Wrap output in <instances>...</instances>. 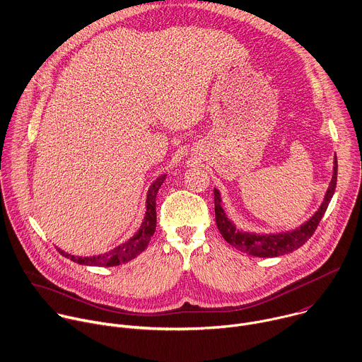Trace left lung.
Wrapping results in <instances>:
<instances>
[{
  "mask_svg": "<svg viewBox=\"0 0 362 362\" xmlns=\"http://www.w3.org/2000/svg\"><path fill=\"white\" fill-rule=\"evenodd\" d=\"M337 156H334V173L324 196V200L318 210L300 227H296L290 231L281 233H249L245 230L235 228V224L227 217L224 209L221 207V197L220 192L214 189V213H216V224L223 235V238L228 245L235 247L237 250L247 253L255 257H279L283 255L293 253L294 250L300 249L307 240L314 234L317 226L320 224L331 197L335 192L337 186Z\"/></svg>",
  "mask_w": 362,
  "mask_h": 362,
  "instance_id": "left-lung-1",
  "label": "left lung"
}]
</instances>
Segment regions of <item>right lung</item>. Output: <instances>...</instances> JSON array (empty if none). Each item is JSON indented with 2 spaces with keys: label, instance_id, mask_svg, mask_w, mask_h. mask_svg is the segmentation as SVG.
<instances>
[{
  "label": "right lung",
  "instance_id": "add662e5",
  "mask_svg": "<svg viewBox=\"0 0 362 362\" xmlns=\"http://www.w3.org/2000/svg\"><path fill=\"white\" fill-rule=\"evenodd\" d=\"M166 175L159 176L149 187L148 194H146V213L142 221L141 228L136 231L134 237H131L128 242L122 243L120 246L115 247L113 250L99 255V256H90V257H79V256H72L69 253H65L64 250L58 249V252L65 256L66 259L83 264V266H96V267H112V266H119L122 263H128L136 256H139L149 245V240L153 235L156 230V194L165 182Z\"/></svg>",
  "mask_w": 362,
  "mask_h": 362
}]
</instances>
